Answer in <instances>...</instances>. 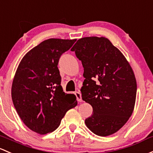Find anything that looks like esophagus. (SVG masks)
Wrapping results in <instances>:
<instances>
[{"instance_id":"obj_1","label":"esophagus","mask_w":153,"mask_h":153,"mask_svg":"<svg viewBox=\"0 0 153 153\" xmlns=\"http://www.w3.org/2000/svg\"><path fill=\"white\" fill-rule=\"evenodd\" d=\"M75 96H76L77 100H78V102H82V101H83V100H82V97H81V94L79 91H75Z\"/></svg>"}]
</instances>
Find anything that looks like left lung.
I'll use <instances>...</instances> for the list:
<instances>
[{"mask_svg":"<svg viewBox=\"0 0 153 153\" xmlns=\"http://www.w3.org/2000/svg\"><path fill=\"white\" fill-rule=\"evenodd\" d=\"M71 51L83 67L82 99L93 108L86 125L97 136L113 134L128 122L134 109L137 84L131 65L105 37L81 38Z\"/></svg>","mask_w":153,"mask_h":153,"instance_id":"obj_1","label":"left lung"}]
</instances>
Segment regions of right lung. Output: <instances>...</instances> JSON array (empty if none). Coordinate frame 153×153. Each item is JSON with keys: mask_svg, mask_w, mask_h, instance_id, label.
I'll return each mask as SVG.
<instances>
[{"mask_svg": "<svg viewBox=\"0 0 153 153\" xmlns=\"http://www.w3.org/2000/svg\"><path fill=\"white\" fill-rule=\"evenodd\" d=\"M76 39H49L28 51L19 64L12 86L14 108L31 131L44 135L60 125L67 111L78 104L75 94L61 86L59 59Z\"/></svg>", "mask_w": 153, "mask_h": 153, "instance_id": "obj_1", "label": "right lung"}]
</instances>
